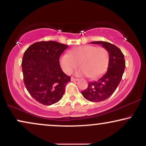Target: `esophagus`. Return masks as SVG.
<instances>
[{
	"mask_svg": "<svg viewBox=\"0 0 146 146\" xmlns=\"http://www.w3.org/2000/svg\"><path fill=\"white\" fill-rule=\"evenodd\" d=\"M71 80H72V81H78V78H75L72 77V78H71Z\"/></svg>",
	"mask_w": 146,
	"mask_h": 146,
	"instance_id": "esophagus-1",
	"label": "esophagus"
}]
</instances>
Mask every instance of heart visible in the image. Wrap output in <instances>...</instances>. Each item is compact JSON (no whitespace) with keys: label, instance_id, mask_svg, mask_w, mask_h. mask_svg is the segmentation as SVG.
<instances>
[{"label":"heart","instance_id":"heart-1","mask_svg":"<svg viewBox=\"0 0 146 146\" xmlns=\"http://www.w3.org/2000/svg\"><path fill=\"white\" fill-rule=\"evenodd\" d=\"M109 58V52L105 48L86 45L71 50L68 54L62 55L59 62L62 70L67 74L72 72L80 65L81 68L75 71V75H88L90 78H95L106 71Z\"/></svg>","mask_w":146,"mask_h":146}]
</instances>
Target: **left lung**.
Masks as SVG:
<instances>
[{
  "instance_id": "obj_1",
  "label": "left lung",
  "mask_w": 146,
  "mask_h": 146,
  "mask_svg": "<svg viewBox=\"0 0 146 146\" xmlns=\"http://www.w3.org/2000/svg\"><path fill=\"white\" fill-rule=\"evenodd\" d=\"M90 44H101L109 52L107 72L96 81L88 83L87 88L81 92L87 100L99 102L108 98L120 82L125 67L124 56L120 49L112 44L104 41L92 42Z\"/></svg>"
}]
</instances>
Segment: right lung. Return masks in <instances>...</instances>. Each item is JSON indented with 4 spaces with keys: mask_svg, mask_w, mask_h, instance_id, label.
I'll return each mask as SVG.
<instances>
[{
    "mask_svg": "<svg viewBox=\"0 0 146 146\" xmlns=\"http://www.w3.org/2000/svg\"><path fill=\"white\" fill-rule=\"evenodd\" d=\"M68 46L56 41H42L30 46L24 54V83L31 96L42 104L50 106L60 100L70 81L59 62Z\"/></svg>",
    "mask_w": 146,
    "mask_h": 146,
    "instance_id": "1",
    "label": "right lung"
}]
</instances>
